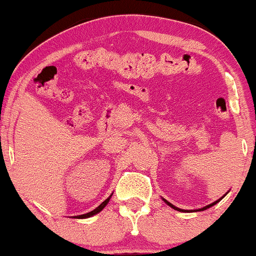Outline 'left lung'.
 Here are the masks:
<instances>
[{
    "label": "left lung",
    "mask_w": 256,
    "mask_h": 256,
    "mask_svg": "<svg viewBox=\"0 0 256 256\" xmlns=\"http://www.w3.org/2000/svg\"><path fill=\"white\" fill-rule=\"evenodd\" d=\"M226 194H228V192H226ZM226 194H225V195H224V196H222V198H220L219 200H216V201H214V202H212V204H207V206H204V207L200 208V210H180V208L176 207V206H174V204H170V202H168V201H167V200H165V198H162V200H164V202H165V204H168V206H170V207H171V208H173V210H178V212H198V210H200V212H201V210H208V208H210V207H212V206H214V204H218V202L220 201V200H222V198H225V196H226Z\"/></svg>",
    "instance_id": "1"
}]
</instances>
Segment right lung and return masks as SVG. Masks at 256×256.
I'll list each match as a JSON object with an SVG mask.
<instances>
[{"mask_svg": "<svg viewBox=\"0 0 256 256\" xmlns=\"http://www.w3.org/2000/svg\"><path fill=\"white\" fill-rule=\"evenodd\" d=\"M112 195H113V194H112ZM112 195H110L108 198H106L104 201L102 202V204L98 206V207H96L95 210H91V212L85 213V214H82V216H73V218H76V219H86V218H90V216H96V214L101 212V210H104L106 206H107V204H108V202H110V198H112Z\"/></svg>", "mask_w": 256, "mask_h": 256, "instance_id": "obj_1", "label": "right lung"}]
</instances>
